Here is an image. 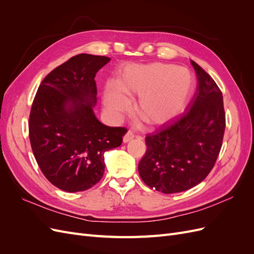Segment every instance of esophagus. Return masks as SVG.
Segmentation results:
<instances>
[{
  "label": "esophagus",
  "mask_w": 254,
  "mask_h": 254,
  "mask_svg": "<svg viewBox=\"0 0 254 254\" xmlns=\"http://www.w3.org/2000/svg\"><path fill=\"white\" fill-rule=\"evenodd\" d=\"M134 137V134H133V132L132 131H128L125 135H124V137H123V141H124V143H127V142H129V141H131L132 139Z\"/></svg>",
  "instance_id": "obj_1"
}]
</instances>
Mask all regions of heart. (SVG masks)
Masks as SVG:
<instances>
[{
  "instance_id": "obj_1",
  "label": "heart",
  "mask_w": 254,
  "mask_h": 254,
  "mask_svg": "<svg viewBox=\"0 0 254 254\" xmlns=\"http://www.w3.org/2000/svg\"><path fill=\"white\" fill-rule=\"evenodd\" d=\"M193 76L186 67L153 63L126 66L117 82L105 91V106L114 117L129 110L137 97L135 110L148 125L171 121L186 108L193 90Z\"/></svg>"
}]
</instances>
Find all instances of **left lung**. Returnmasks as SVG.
I'll list each match as a JSON object with an SVG mask.
<instances>
[{"label": "left lung", "instance_id": "8db88e82", "mask_svg": "<svg viewBox=\"0 0 254 254\" xmlns=\"http://www.w3.org/2000/svg\"><path fill=\"white\" fill-rule=\"evenodd\" d=\"M197 92L189 111L174 124L147 134V149L139 163L145 184L164 194L180 193L205 179L224 140L226 114L218 86L201 66L190 61Z\"/></svg>", "mask_w": 254, "mask_h": 254}]
</instances>
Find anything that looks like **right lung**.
I'll list each match as a JSON object with an SVG mask.
<instances>
[{
    "instance_id": "1",
    "label": "right lung",
    "mask_w": 254,
    "mask_h": 254,
    "mask_svg": "<svg viewBox=\"0 0 254 254\" xmlns=\"http://www.w3.org/2000/svg\"><path fill=\"white\" fill-rule=\"evenodd\" d=\"M109 57L79 54L47 75L29 114V140L41 172L56 188L75 193L102 179L104 155L118 147L125 127L102 124L93 112L95 75Z\"/></svg>"
}]
</instances>
